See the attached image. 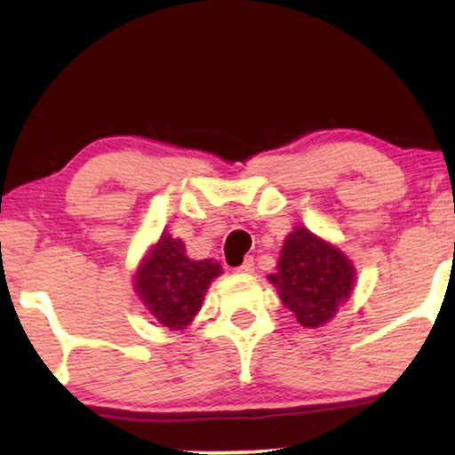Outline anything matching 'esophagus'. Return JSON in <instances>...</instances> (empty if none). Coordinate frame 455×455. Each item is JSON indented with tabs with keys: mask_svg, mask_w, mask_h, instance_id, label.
<instances>
[{
	"mask_svg": "<svg viewBox=\"0 0 455 455\" xmlns=\"http://www.w3.org/2000/svg\"><path fill=\"white\" fill-rule=\"evenodd\" d=\"M235 271H237V274H254V259L248 257Z\"/></svg>",
	"mask_w": 455,
	"mask_h": 455,
	"instance_id": "34e87169",
	"label": "esophagus"
}]
</instances>
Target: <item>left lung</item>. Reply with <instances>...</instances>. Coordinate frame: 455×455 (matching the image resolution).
<instances>
[{
  "label": "left lung",
  "mask_w": 455,
  "mask_h": 455,
  "mask_svg": "<svg viewBox=\"0 0 455 455\" xmlns=\"http://www.w3.org/2000/svg\"><path fill=\"white\" fill-rule=\"evenodd\" d=\"M269 280L301 325L318 327L351 295L355 271L340 250L297 227L282 245L278 274Z\"/></svg>",
  "instance_id": "obj_1"
}]
</instances>
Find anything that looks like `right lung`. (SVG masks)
<instances>
[{"instance_id": "add662e5", "label": "right lung", "mask_w": 455, "mask_h": 455, "mask_svg": "<svg viewBox=\"0 0 455 455\" xmlns=\"http://www.w3.org/2000/svg\"><path fill=\"white\" fill-rule=\"evenodd\" d=\"M220 265L186 257V243L162 235L137 274V293L160 325L184 329L201 310L210 282Z\"/></svg>"}]
</instances>
